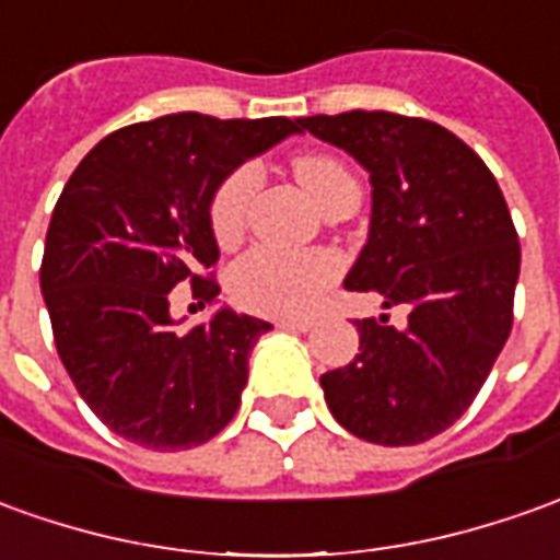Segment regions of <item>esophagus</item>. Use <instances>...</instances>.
Segmentation results:
<instances>
[{"label": "esophagus", "instance_id": "obj_1", "mask_svg": "<svg viewBox=\"0 0 560 560\" xmlns=\"http://www.w3.org/2000/svg\"><path fill=\"white\" fill-rule=\"evenodd\" d=\"M317 326L314 319H277V329L283 331H311Z\"/></svg>", "mask_w": 560, "mask_h": 560}]
</instances>
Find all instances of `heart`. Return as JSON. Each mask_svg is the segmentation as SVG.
I'll use <instances>...</instances> for the list:
<instances>
[{"label": "heart", "instance_id": "obj_1", "mask_svg": "<svg viewBox=\"0 0 560 560\" xmlns=\"http://www.w3.org/2000/svg\"><path fill=\"white\" fill-rule=\"evenodd\" d=\"M295 179L314 198V203L335 195L338 188H347L353 176L338 161L323 155H307L295 161ZM256 167H237L229 173L210 198V234L219 246L237 243L246 225L249 198L256 191ZM341 258L329 249H280V246H256L241 256L229 271L231 299L268 317H302L314 311L319 295L338 280Z\"/></svg>", "mask_w": 560, "mask_h": 560}]
</instances>
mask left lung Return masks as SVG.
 I'll return each instance as SVG.
<instances>
[{
    "label": "left lung",
    "instance_id": "8db88e82",
    "mask_svg": "<svg viewBox=\"0 0 560 560\" xmlns=\"http://www.w3.org/2000/svg\"><path fill=\"white\" fill-rule=\"evenodd\" d=\"M372 179V229L345 287L408 304L402 329L357 319L360 353L319 377L347 433L420 445L479 396L512 331L522 246L503 191L469 145L435 121L393 112L299 118Z\"/></svg>",
    "mask_w": 560,
    "mask_h": 560
}]
</instances>
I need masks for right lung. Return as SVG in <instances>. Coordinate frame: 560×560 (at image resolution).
Here are the masks:
<instances>
[{
    "label": "right lung",
    "instance_id": "right-lung-1",
    "mask_svg": "<svg viewBox=\"0 0 560 560\" xmlns=\"http://www.w3.org/2000/svg\"><path fill=\"white\" fill-rule=\"evenodd\" d=\"M299 121L176 112L121 127L81 158L57 200L38 268L54 345L112 433L152 451L210 442L234 418L249 350L271 323L229 307L176 329L170 292L219 295L210 198L231 170Z\"/></svg>",
    "mask_w": 560,
    "mask_h": 560
}]
</instances>
